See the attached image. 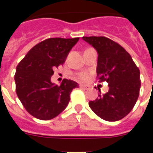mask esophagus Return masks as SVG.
Masks as SVG:
<instances>
[{"label": "esophagus", "mask_w": 153, "mask_h": 153, "mask_svg": "<svg viewBox=\"0 0 153 153\" xmlns=\"http://www.w3.org/2000/svg\"><path fill=\"white\" fill-rule=\"evenodd\" d=\"M79 87H80V88H82V89L83 90H88V88H89V87L88 86V85H85V84H81Z\"/></svg>", "instance_id": "34e87169"}]
</instances>
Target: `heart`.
<instances>
[{"instance_id": "heart-1", "label": "heart", "mask_w": 153, "mask_h": 153, "mask_svg": "<svg viewBox=\"0 0 153 153\" xmlns=\"http://www.w3.org/2000/svg\"><path fill=\"white\" fill-rule=\"evenodd\" d=\"M89 73H87V72H83V73L79 74V76H78V79H79L80 81H88V80L89 79Z\"/></svg>"}]
</instances>
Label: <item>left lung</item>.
<instances>
[{
	"mask_svg": "<svg viewBox=\"0 0 153 153\" xmlns=\"http://www.w3.org/2000/svg\"><path fill=\"white\" fill-rule=\"evenodd\" d=\"M97 51L98 82L106 81L109 90L98 94L89 106L93 112L107 121H117L134 106L141 87L140 71L131 56L114 41L105 37H83Z\"/></svg>",
	"mask_w": 153,
	"mask_h": 153,
	"instance_id": "obj_1",
	"label": "left lung"
}]
</instances>
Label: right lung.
Masks as SVG:
<instances>
[{
    "label": "right lung",
    "instance_id": "1",
    "mask_svg": "<svg viewBox=\"0 0 153 153\" xmlns=\"http://www.w3.org/2000/svg\"><path fill=\"white\" fill-rule=\"evenodd\" d=\"M79 38H48L32 48L16 67V93L30 115L48 120L60 115L79 84L64 79L60 86L51 82L53 70L65 61Z\"/></svg>",
    "mask_w": 153,
    "mask_h": 153
}]
</instances>
